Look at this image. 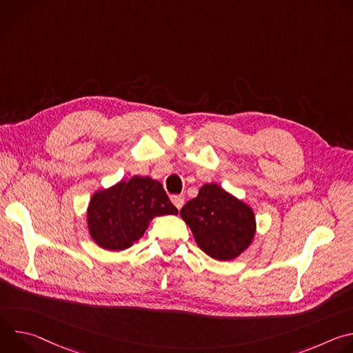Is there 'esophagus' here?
<instances>
[{
    "label": "esophagus",
    "instance_id": "1",
    "mask_svg": "<svg viewBox=\"0 0 353 353\" xmlns=\"http://www.w3.org/2000/svg\"><path fill=\"white\" fill-rule=\"evenodd\" d=\"M172 203L174 204V207L177 210H181V207L184 205V196L183 195H172Z\"/></svg>",
    "mask_w": 353,
    "mask_h": 353
}]
</instances>
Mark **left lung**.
Instances as JSON below:
<instances>
[{
    "mask_svg": "<svg viewBox=\"0 0 353 353\" xmlns=\"http://www.w3.org/2000/svg\"><path fill=\"white\" fill-rule=\"evenodd\" d=\"M199 248L210 257L229 261L250 245L256 233L254 214L248 205L218 184H205L180 210Z\"/></svg>",
    "mask_w": 353,
    "mask_h": 353,
    "instance_id": "left-lung-1",
    "label": "left lung"
}]
</instances>
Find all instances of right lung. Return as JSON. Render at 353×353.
<instances>
[{
	"label": "right lung",
	"instance_id": "right-lung-1",
	"mask_svg": "<svg viewBox=\"0 0 353 353\" xmlns=\"http://www.w3.org/2000/svg\"><path fill=\"white\" fill-rule=\"evenodd\" d=\"M177 214L159 181L134 176L94 192L88 208V226L96 244L120 251L141 239L155 216Z\"/></svg>",
	"mask_w": 353,
	"mask_h": 353
}]
</instances>
